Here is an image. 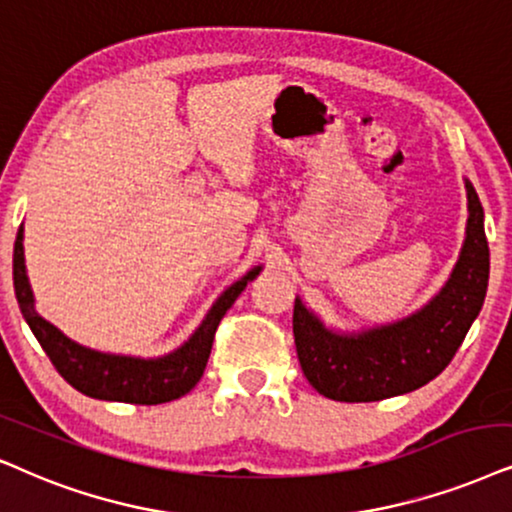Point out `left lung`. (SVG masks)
<instances>
[{"label": "left lung", "mask_w": 512, "mask_h": 512, "mask_svg": "<svg viewBox=\"0 0 512 512\" xmlns=\"http://www.w3.org/2000/svg\"><path fill=\"white\" fill-rule=\"evenodd\" d=\"M465 181L468 222L449 281L404 319L340 331L295 297L297 359L309 385L335 401H380L428 385L449 366L480 314L489 286V245L475 186Z\"/></svg>", "instance_id": "obj_1"}]
</instances>
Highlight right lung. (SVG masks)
I'll return each instance as SVG.
<instances>
[{"label":"right lung","instance_id":"add662e5","mask_svg":"<svg viewBox=\"0 0 512 512\" xmlns=\"http://www.w3.org/2000/svg\"><path fill=\"white\" fill-rule=\"evenodd\" d=\"M260 267H252L248 274L231 283L215 304L208 309L205 319L191 333V338L179 345L165 357H129V354L99 352V349L84 347L80 342L70 340L66 333L58 331L54 323L37 314L35 295H32L28 271H25L23 252V224L18 229L14 245V288L16 300L21 307L23 319L28 321L30 331L35 333L51 364L56 371L75 387L77 392L87 394L92 399L103 401H125V404H165L191 392L208 366L212 340L222 321L229 312L236 297L243 293L252 278L260 276Z\"/></svg>","mask_w":512,"mask_h":512}]
</instances>
